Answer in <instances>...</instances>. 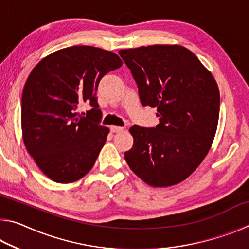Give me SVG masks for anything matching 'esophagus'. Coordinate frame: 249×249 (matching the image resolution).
<instances>
[{
	"label": "esophagus",
	"mask_w": 249,
	"mask_h": 249,
	"mask_svg": "<svg viewBox=\"0 0 249 249\" xmlns=\"http://www.w3.org/2000/svg\"><path fill=\"white\" fill-rule=\"evenodd\" d=\"M124 128L123 127H120V126H114V125H112L111 126V132L112 133H120V132H122V130H123Z\"/></svg>",
	"instance_id": "34e87169"
}]
</instances>
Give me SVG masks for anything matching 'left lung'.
Instances as JSON below:
<instances>
[{
    "label": "left lung",
    "instance_id": "8db88e82",
    "mask_svg": "<svg viewBox=\"0 0 249 249\" xmlns=\"http://www.w3.org/2000/svg\"><path fill=\"white\" fill-rule=\"evenodd\" d=\"M132 71L142 104L157 107L155 128L134 125L125 160L151 187L182 182L203 161L215 136L220 91L213 74L180 45H151L119 52Z\"/></svg>",
    "mask_w": 249,
    "mask_h": 249
}]
</instances>
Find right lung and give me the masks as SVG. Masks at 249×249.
Masks as SVG:
<instances>
[{
    "label": "right lung",
    "mask_w": 249,
    "mask_h": 249,
    "mask_svg": "<svg viewBox=\"0 0 249 249\" xmlns=\"http://www.w3.org/2000/svg\"><path fill=\"white\" fill-rule=\"evenodd\" d=\"M123 65L116 53L72 46L48 54L35 66L22 95L24 145L41 172L58 183L89 172L105 144L108 127L99 124V82ZM89 103L86 118L77 108Z\"/></svg>",
    "instance_id": "obj_1"
}]
</instances>
